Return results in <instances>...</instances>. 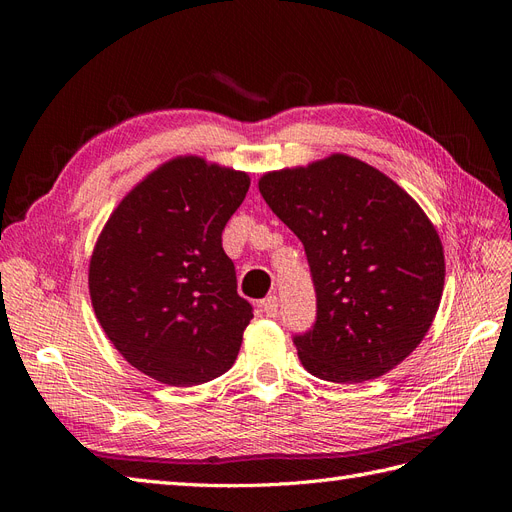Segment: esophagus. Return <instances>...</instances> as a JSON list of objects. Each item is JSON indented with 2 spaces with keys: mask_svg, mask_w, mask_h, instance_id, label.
Instances as JSON below:
<instances>
[{
  "mask_svg": "<svg viewBox=\"0 0 512 512\" xmlns=\"http://www.w3.org/2000/svg\"><path fill=\"white\" fill-rule=\"evenodd\" d=\"M260 312L265 314L267 318H275L277 314H280V299L275 297V294H271V297L262 299L260 301Z\"/></svg>",
  "mask_w": 512,
  "mask_h": 512,
  "instance_id": "34e87169",
  "label": "esophagus"
}]
</instances>
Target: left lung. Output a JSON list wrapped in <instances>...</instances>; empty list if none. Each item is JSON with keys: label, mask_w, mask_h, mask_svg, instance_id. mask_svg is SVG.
Wrapping results in <instances>:
<instances>
[{"label": "left lung", "mask_w": 512, "mask_h": 512, "mask_svg": "<svg viewBox=\"0 0 512 512\" xmlns=\"http://www.w3.org/2000/svg\"><path fill=\"white\" fill-rule=\"evenodd\" d=\"M258 190L301 239L312 271L316 322L294 335L303 367L354 384L404 361L444 290L442 241L416 200L344 153L273 170Z\"/></svg>", "instance_id": "left-lung-1"}]
</instances>
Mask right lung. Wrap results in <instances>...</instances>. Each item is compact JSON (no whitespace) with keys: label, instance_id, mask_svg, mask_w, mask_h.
Returning a JSON list of instances; mask_svg holds the SVG:
<instances>
[{"label":"right lung","instance_id":"obj_1","mask_svg":"<svg viewBox=\"0 0 512 512\" xmlns=\"http://www.w3.org/2000/svg\"><path fill=\"white\" fill-rule=\"evenodd\" d=\"M250 190L241 170L179 156L121 200L89 260V294L106 337L132 367L194 386L235 363L252 305L222 230Z\"/></svg>","mask_w":512,"mask_h":512}]
</instances>
